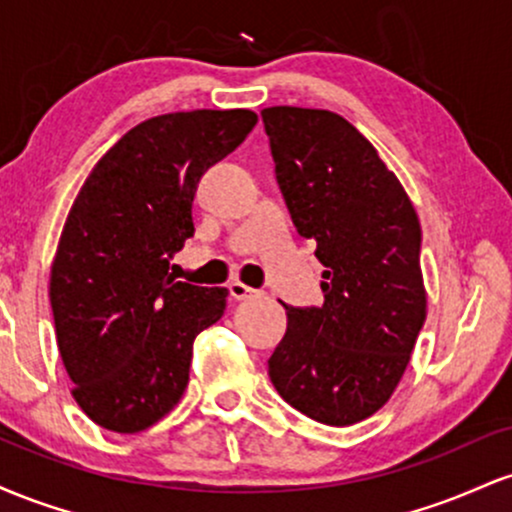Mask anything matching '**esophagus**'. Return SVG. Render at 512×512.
Instances as JSON below:
<instances>
[{
    "label": "esophagus",
    "instance_id": "esophagus-1",
    "mask_svg": "<svg viewBox=\"0 0 512 512\" xmlns=\"http://www.w3.org/2000/svg\"><path fill=\"white\" fill-rule=\"evenodd\" d=\"M228 291H231V296L236 298V301H248V298L260 296V291L250 289V286H245L243 281H231V284H228Z\"/></svg>",
    "mask_w": 512,
    "mask_h": 512
}]
</instances>
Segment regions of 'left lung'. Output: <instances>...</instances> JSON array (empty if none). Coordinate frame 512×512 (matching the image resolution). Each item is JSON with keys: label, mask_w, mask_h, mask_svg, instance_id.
Segmentation results:
<instances>
[{"label": "left lung", "mask_w": 512, "mask_h": 512, "mask_svg": "<svg viewBox=\"0 0 512 512\" xmlns=\"http://www.w3.org/2000/svg\"><path fill=\"white\" fill-rule=\"evenodd\" d=\"M276 182L296 231L317 243L322 308L284 305L269 378L327 426L368 419L392 397L426 320L421 223L375 146L330 110H262Z\"/></svg>", "instance_id": "1"}]
</instances>
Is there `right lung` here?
Segmentation results:
<instances>
[{
    "label": "right lung",
    "instance_id": "obj_1",
    "mask_svg": "<svg viewBox=\"0 0 512 512\" xmlns=\"http://www.w3.org/2000/svg\"><path fill=\"white\" fill-rule=\"evenodd\" d=\"M252 110H190L132 127L76 195L50 267L57 346L93 424L139 433L180 402L192 344L221 320L226 289L168 274L195 236L207 168L255 127Z\"/></svg>",
    "mask_w": 512,
    "mask_h": 512
}]
</instances>
